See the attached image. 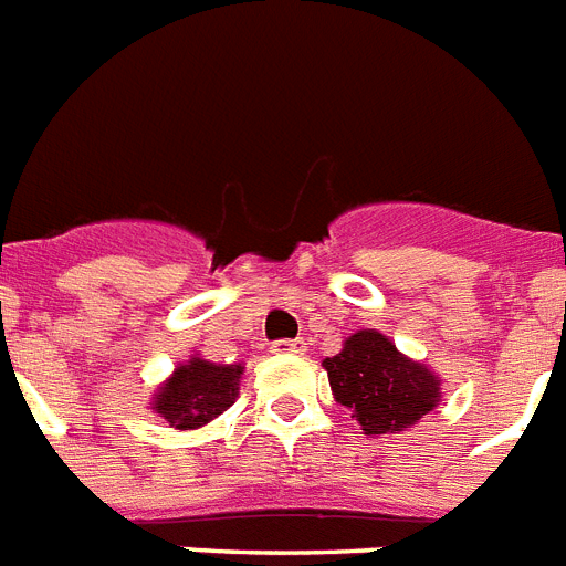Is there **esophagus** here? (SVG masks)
<instances>
[{
	"mask_svg": "<svg viewBox=\"0 0 566 566\" xmlns=\"http://www.w3.org/2000/svg\"><path fill=\"white\" fill-rule=\"evenodd\" d=\"M306 344L301 338H283V340H274L272 344V353H292V356H301Z\"/></svg>",
	"mask_w": 566,
	"mask_h": 566,
	"instance_id": "obj_1",
	"label": "esophagus"
}]
</instances>
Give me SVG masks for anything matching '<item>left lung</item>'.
<instances>
[{
  "mask_svg": "<svg viewBox=\"0 0 566 566\" xmlns=\"http://www.w3.org/2000/svg\"><path fill=\"white\" fill-rule=\"evenodd\" d=\"M324 367L335 401L353 410L367 437L405 431L440 401V376L401 356L376 329L349 335L338 356L324 358Z\"/></svg>",
  "mask_w": 566,
  "mask_h": 566,
  "instance_id": "1",
  "label": "left lung"
}]
</instances>
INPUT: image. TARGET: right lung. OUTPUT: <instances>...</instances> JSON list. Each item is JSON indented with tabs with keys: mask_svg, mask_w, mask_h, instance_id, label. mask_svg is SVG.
Returning a JSON list of instances; mask_svg holds the SVG:
<instances>
[{
	"mask_svg": "<svg viewBox=\"0 0 566 566\" xmlns=\"http://www.w3.org/2000/svg\"><path fill=\"white\" fill-rule=\"evenodd\" d=\"M242 364H213L199 356L179 364L153 396V410L176 431H193L217 419L240 396Z\"/></svg>",
	"mask_w": 566,
	"mask_h": 566,
	"instance_id": "add662e5",
	"label": "right lung"
}]
</instances>
